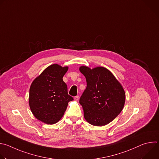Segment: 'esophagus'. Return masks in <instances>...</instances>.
<instances>
[{"instance_id": "obj_1", "label": "esophagus", "mask_w": 159, "mask_h": 159, "mask_svg": "<svg viewBox=\"0 0 159 159\" xmlns=\"http://www.w3.org/2000/svg\"><path fill=\"white\" fill-rule=\"evenodd\" d=\"M74 100H75V101H77L79 100V96H77L74 97Z\"/></svg>"}]
</instances>
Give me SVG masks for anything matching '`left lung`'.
Here are the masks:
<instances>
[{"instance_id":"1","label":"left lung","mask_w":159,"mask_h":159,"mask_svg":"<svg viewBox=\"0 0 159 159\" xmlns=\"http://www.w3.org/2000/svg\"><path fill=\"white\" fill-rule=\"evenodd\" d=\"M79 70L87 82V87L79 101L85 120L96 126L109 124L124 107L126 96L123 86L104 67L91 69L81 66Z\"/></svg>"}]
</instances>
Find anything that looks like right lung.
<instances>
[{"mask_svg": "<svg viewBox=\"0 0 159 159\" xmlns=\"http://www.w3.org/2000/svg\"><path fill=\"white\" fill-rule=\"evenodd\" d=\"M69 67L53 64L45 69L32 82L29 105L34 117L48 124L57 123L63 116L68 103L73 101L68 94L63 77Z\"/></svg>", "mask_w": 159, "mask_h": 159, "instance_id": "right-lung-1", "label": "right lung"}]
</instances>
